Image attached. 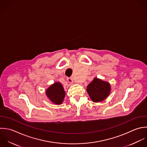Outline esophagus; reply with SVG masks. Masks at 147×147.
I'll return each instance as SVG.
<instances>
[{
    "label": "esophagus",
    "mask_w": 147,
    "mask_h": 147,
    "mask_svg": "<svg viewBox=\"0 0 147 147\" xmlns=\"http://www.w3.org/2000/svg\"><path fill=\"white\" fill-rule=\"evenodd\" d=\"M67 81H68L69 83H70V84H71V83L73 82V80H72L71 77H67Z\"/></svg>",
    "instance_id": "34e87169"
}]
</instances>
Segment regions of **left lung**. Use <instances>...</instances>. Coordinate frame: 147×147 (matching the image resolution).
Wrapping results in <instances>:
<instances>
[{
  "mask_svg": "<svg viewBox=\"0 0 147 147\" xmlns=\"http://www.w3.org/2000/svg\"><path fill=\"white\" fill-rule=\"evenodd\" d=\"M86 90L92 100L98 102L103 101L108 96L111 91V86L109 83L95 78L88 85Z\"/></svg>",
  "mask_w": 147,
  "mask_h": 147,
  "instance_id": "1",
  "label": "left lung"
}]
</instances>
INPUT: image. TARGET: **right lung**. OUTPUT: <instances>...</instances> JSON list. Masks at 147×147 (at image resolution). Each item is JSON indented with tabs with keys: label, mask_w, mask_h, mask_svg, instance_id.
Returning a JSON list of instances; mask_svg holds the SVG:
<instances>
[{
	"label": "right lung",
	"mask_w": 147,
	"mask_h": 147,
	"mask_svg": "<svg viewBox=\"0 0 147 147\" xmlns=\"http://www.w3.org/2000/svg\"><path fill=\"white\" fill-rule=\"evenodd\" d=\"M46 95L53 103L61 104L65 98V92L61 83L56 82L47 89Z\"/></svg>",
	"instance_id": "1"
}]
</instances>
